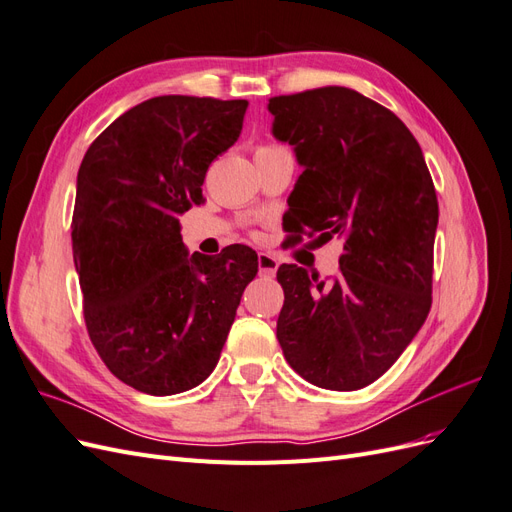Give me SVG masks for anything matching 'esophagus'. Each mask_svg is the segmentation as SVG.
I'll use <instances>...</instances> for the list:
<instances>
[{
  "instance_id": "1",
  "label": "esophagus",
  "mask_w": 512,
  "mask_h": 512,
  "mask_svg": "<svg viewBox=\"0 0 512 512\" xmlns=\"http://www.w3.org/2000/svg\"><path fill=\"white\" fill-rule=\"evenodd\" d=\"M277 267H280V260H277L273 254L258 252V271H260V275L273 277L277 273Z\"/></svg>"
}]
</instances>
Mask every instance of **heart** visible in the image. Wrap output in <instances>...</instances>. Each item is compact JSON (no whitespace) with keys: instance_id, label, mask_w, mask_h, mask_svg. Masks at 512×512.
Segmentation results:
<instances>
[{"instance_id":"heart-1","label":"heart","mask_w":512,"mask_h":512,"mask_svg":"<svg viewBox=\"0 0 512 512\" xmlns=\"http://www.w3.org/2000/svg\"><path fill=\"white\" fill-rule=\"evenodd\" d=\"M260 149H273V147H260Z\"/></svg>"}]
</instances>
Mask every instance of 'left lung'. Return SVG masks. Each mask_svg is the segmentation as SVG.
Segmentation results:
<instances>
[{
    "label": "left lung",
    "mask_w": 512,
    "mask_h": 512,
    "mask_svg": "<svg viewBox=\"0 0 512 512\" xmlns=\"http://www.w3.org/2000/svg\"><path fill=\"white\" fill-rule=\"evenodd\" d=\"M273 136L303 173L288 230L344 241L339 275L277 269L284 307L277 339L290 367L320 389L378 380L431 307L438 198L423 151L397 115L346 87L269 100Z\"/></svg>",
    "instance_id": "1"
}]
</instances>
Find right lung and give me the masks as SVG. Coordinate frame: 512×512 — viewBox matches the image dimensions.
Wrapping results in <instances>:
<instances>
[{"label": "right lung", "instance_id": "obj_1", "mask_svg": "<svg viewBox=\"0 0 512 512\" xmlns=\"http://www.w3.org/2000/svg\"><path fill=\"white\" fill-rule=\"evenodd\" d=\"M247 100L160 96L117 117L76 177L74 267L91 342L147 395L203 382L220 361L245 286L247 245L188 254L179 215L203 203L209 164L237 143Z\"/></svg>", "mask_w": 512, "mask_h": 512}]
</instances>
